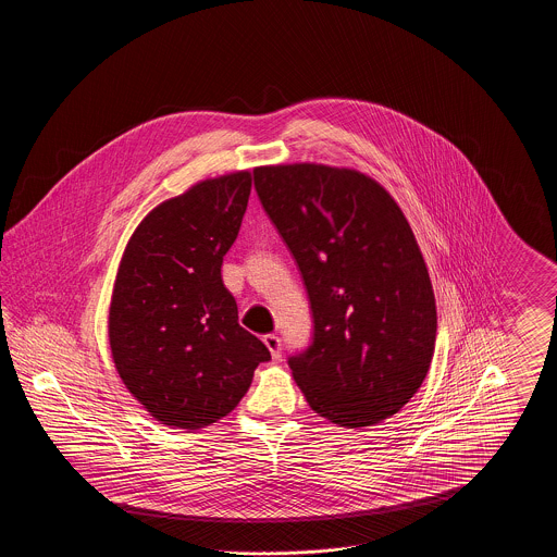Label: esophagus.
<instances>
[{
  "label": "esophagus",
  "mask_w": 557,
  "mask_h": 557,
  "mask_svg": "<svg viewBox=\"0 0 557 557\" xmlns=\"http://www.w3.org/2000/svg\"><path fill=\"white\" fill-rule=\"evenodd\" d=\"M263 343H265L267 348H269L271 357H273L275 361H280V359H282V341H280V336L267 334V336H263Z\"/></svg>",
  "instance_id": "esophagus-1"
}]
</instances>
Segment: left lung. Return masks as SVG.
<instances>
[{
    "mask_svg": "<svg viewBox=\"0 0 557 557\" xmlns=\"http://www.w3.org/2000/svg\"><path fill=\"white\" fill-rule=\"evenodd\" d=\"M255 189L311 305V345L288 357L307 403L345 428L395 416L422 386L436 343L434 292L405 214L350 169L259 166Z\"/></svg>",
    "mask_w": 557,
    "mask_h": 557,
    "instance_id": "left-lung-1",
    "label": "left lung"
}]
</instances>
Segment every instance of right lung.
Here are the masks:
<instances>
[{
  "label": "right lung",
  "mask_w": 557,
  "mask_h": 557,
  "mask_svg": "<svg viewBox=\"0 0 557 557\" xmlns=\"http://www.w3.org/2000/svg\"><path fill=\"white\" fill-rule=\"evenodd\" d=\"M252 177L200 182L150 212L121 259L108 318L121 380L159 422L198 430L225 418L271 352L238 323L223 257Z\"/></svg>",
  "instance_id": "add662e5"
}]
</instances>
